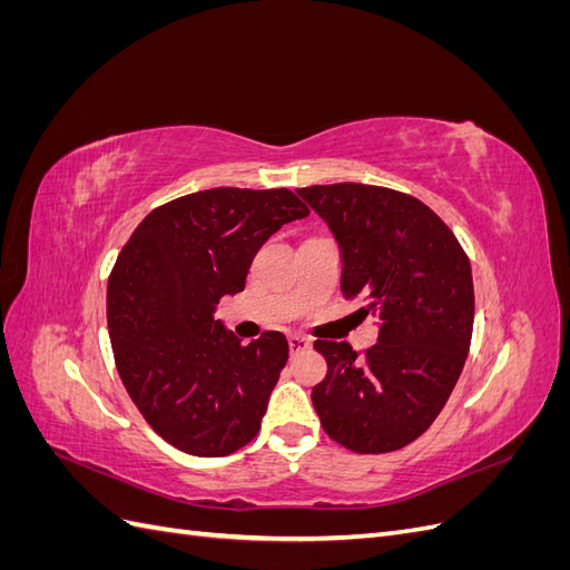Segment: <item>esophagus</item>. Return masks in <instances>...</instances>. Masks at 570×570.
<instances>
[{"instance_id": "esophagus-1", "label": "esophagus", "mask_w": 570, "mask_h": 570, "mask_svg": "<svg viewBox=\"0 0 570 570\" xmlns=\"http://www.w3.org/2000/svg\"><path fill=\"white\" fill-rule=\"evenodd\" d=\"M287 344H289L292 354H299V352H306L308 347H312V340L304 337V335H289Z\"/></svg>"}]
</instances>
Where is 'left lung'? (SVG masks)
I'll return each mask as SVG.
<instances>
[{"label":"left lung","instance_id":"1","mask_svg":"<svg viewBox=\"0 0 570 570\" xmlns=\"http://www.w3.org/2000/svg\"><path fill=\"white\" fill-rule=\"evenodd\" d=\"M333 230L342 295L381 318L364 354L316 340L327 361L312 390L321 425L356 454L402 450L450 400L473 335L471 262L446 223L396 189L335 183L297 189Z\"/></svg>","mask_w":570,"mask_h":570}]
</instances>
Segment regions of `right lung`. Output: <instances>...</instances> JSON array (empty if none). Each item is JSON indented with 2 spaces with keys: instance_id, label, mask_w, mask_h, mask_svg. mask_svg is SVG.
Masks as SVG:
<instances>
[{
  "instance_id": "obj_1",
  "label": "right lung",
  "mask_w": 570,
  "mask_h": 570,
  "mask_svg": "<svg viewBox=\"0 0 570 570\" xmlns=\"http://www.w3.org/2000/svg\"><path fill=\"white\" fill-rule=\"evenodd\" d=\"M304 216L285 187H214L161 204L120 249L107 285L116 368L154 433L180 452L226 456L262 428L287 340L266 331L243 344L214 312L245 289L258 247Z\"/></svg>"
}]
</instances>
